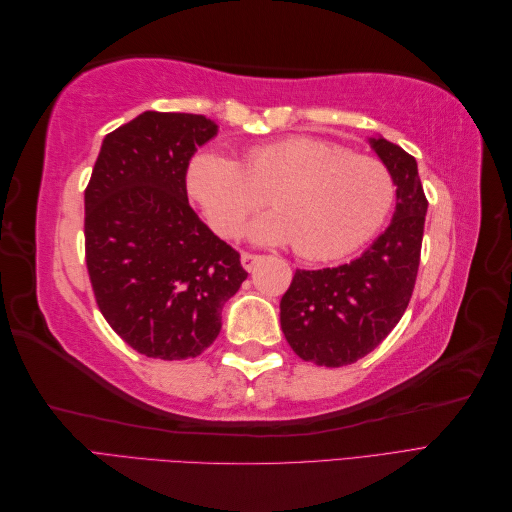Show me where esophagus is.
Wrapping results in <instances>:
<instances>
[{"instance_id": "esophagus-1", "label": "esophagus", "mask_w": 512, "mask_h": 512, "mask_svg": "<svg viewBox=\"0 0 512 512\" xmlns=\"http://www.w3.org/2000/svg\"><path fill=\"white\" fill-rule=\"evenodd\" d=\"M260 260H262V256H258V254H250V252L241 254V265H243L245 271H252Z\"/></svg>"}]
</instances>
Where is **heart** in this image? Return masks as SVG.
I'll return each mask as SVG.
<instances>
[{
    "label": "heart",
    "instance_id": "heart-1",
    "mask_svg": "<svg viewBox=\"0 0 512 512\" xmlns=\"http://www.w3.org/2000/svg\"><path fill=\"white\" fill-rule=\"evenodd\" d=\"M185 188L222 237L275 205L250 226L258 243H294L307 258L352 254L389 218L395 179L380 160L312 136H286L245 153L243 164L218 149L194 153Z\"/></svg>",
    "mask_w": 512,
    "mask_h": 512
}]
</instances>
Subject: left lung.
I'll return each instance as SVG.
<instances>
[{"label": "left lung", "mask_w": 512, "mask_h": 512, "mask_svg": "<svg viewBox=\"0 0 512 512\" xmlns=\"http://www.w3.org/2000/svg\"><path fill=\"white\" fill-rule=\"evenodd\" d=\"M369 145L395 179V213L382 235L348 265L297 269L280 301V322L303 361L344 367L389 335L410 303L427 213L416 160L399 145L371 136Z\"/></svg>", "instance_id": "left-lung-1"}]
</instances>
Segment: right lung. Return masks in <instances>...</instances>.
<instances>
[{
	"mask_svg": "<svg viewBox=\"0 0 512 512\" xmlns=\"http://www.w3.org/2000/svg\"><path fill=\"white\" fill-rule=\"evenodd\" d=\"M218 134L205 115L145 111L106 134L85 190V258L113 331L151 359H194L245 282L239 254L188 203L185 168Z\"/></svg>",
	"mask_w": 512,
	"mask_h": 512,
	"instance_id": "obj_1",
	"label": "right lung"
}]
</instances>
